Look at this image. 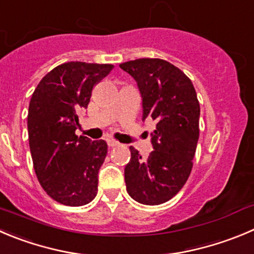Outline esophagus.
Instances as JSON below:
<instances>
[{
  "label": "esophagus",
  "instance_id": "34e87169",
  "mask_svg": "<svg viewBox=\"0 0 254 254\" xmlns=\"http://www.w3.org/2000/svg\"><path fill=\"white\" fill-rule=\"evenodd\" d=\"M107 143H108V147H116L120 144L117 141H116V139H113V138H107Z\"/></svg>",
  "mask_w": 254,
  "mask_h": 254
}]
</instances>
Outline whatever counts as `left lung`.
<instances>
[{"instance_id":"left-lung-1","label":"left lung","mask_w":254,"mask_h":254,"mask_svg":"<svg viewBox=\"0 0 254 254\" xmlns=\"http://www.w3.org/2000/svg\"><path fill=\"white\" fill-rule=\"evenodd\" d=\"M137 82L143 118L156 121L153 151L142 159L129 147L126 188L134 201L157 206L170 201L187 182L199 137V102L192 81L178 67L161 59H138L120 64Z\"/></svg>"}]
</instances>
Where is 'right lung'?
Here are the masks:
<instances>
[{"instance_id": "1", "label": "right lung", "mask_w": 254, "mask_h": 254, "mask_svg": "<svg viewBox=\"0 0 254 254\" xmlns=\"http://www.w3.org/2000/svg\"><path fill=\"white\" fill-rule=\"evenodd\" d=\"M112 69L107 64H62L41 79L31 97L27 127L33 168L46 193L64 206H84L97 194L107 143L74 132L93 87Z\"/></svg>"}]
</instances>
